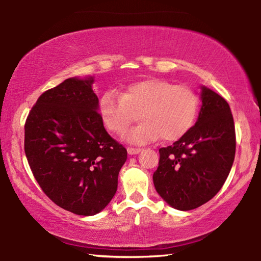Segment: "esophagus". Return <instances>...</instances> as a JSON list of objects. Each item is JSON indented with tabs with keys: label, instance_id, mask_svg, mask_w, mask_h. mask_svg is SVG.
<instances>
[{
	"label": "esophagus",
	"instance_id": "esophagus-1",
	"mask_svg": "<svg viewBox=\"0 0 261 261\" xmlns=\"http://www.w3.org/2000/svg\"><path fill=\"white\" fill-rule=\"evenodd\" d=\"M140 151H142V148H137V147H127V153L129 154H137V153H139Z\"/></svg>",
	"mask_w": 261,
	"mask_h": 261
}]
</instances>
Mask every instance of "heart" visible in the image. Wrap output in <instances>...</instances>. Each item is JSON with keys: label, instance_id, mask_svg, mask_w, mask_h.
Returning <instances> with one entry per match:
<instances>
[{"label": "heart", "instance_id": "heart-1", "mask_svg": "<svg viewBox=\"0 0 261 261\" xmlns=\"http://www.w3.org/2000/svg\"><path fill=\"white\" fill-rule=\"evenodd\" d=\"M98 110L107 129L117 136L125 134L140 111L143 122L127 135L131 143L145 144L160 136L173 142L184 137L195 123L200 98L187 86L151 77L127 85L121 95L105 93Z\"/></svg>", "mask_w": 261, "mask_h": 261}]
</instances>
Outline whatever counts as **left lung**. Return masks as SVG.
Segmentation results:
<instances>
[{"instance_id":"obj_1","label":"left lung","mask_w":261,"mask_h":261,"mask_svg":"<svg viewBox=\"0 0 261 261\" xmlns=\"http://www.w3.org/2000/svg\"><path fill=\"white\" fill-rule=\"evenodd\" d=\"M197 122L184 137L159 150L153 184L173 208L192 210L204 204L223 187L236 153L230 106L221 95L202 87Z\"/></svg>"}]
</instances>
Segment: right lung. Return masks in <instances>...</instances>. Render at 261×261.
<instances>
[{"label":"right lung","mask_w":261,"mask_h":261,"mask_svg":"<svg viewBox=\"0 0 261 261\" xmlns=\"http://www.w3.org/2000/svg\"><path fill=\"white\" fill-rule=\"evenodd\" d=\"M93 77H71L44 92L24 125V151L37 182L67 212L92 216L117 190L126 148L98 114Z\"/></svg>","instance_id":"obj_1"}]
</instances>
